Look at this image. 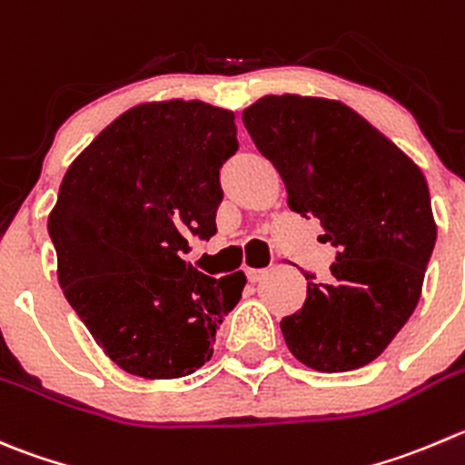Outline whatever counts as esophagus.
Returning a JSON list of instances; mask_svg holds the SVG:
<instances>
[{
    "instance_id": "1",
    "label": "esophagus",
    "mask_w": 465,
    "mask_h": 465,
    "mask_svg": "<svg viewBox=\"0 0 465 465\" xmlns=\"http://www.w3.org/2000/svg\"><path fill=\"white\" fill-rule=\"evenodd\" d=\"M265 274H268V270H265V268H250V270H247V279H250V282H254V283L261 282Z\"/></svg>"
}]
</instances>
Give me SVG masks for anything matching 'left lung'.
Wrapping results in <instances>:
<instances>
[{"instance_id":"1","label":"left lung","mask_w":465,"mask_h":465,"mask_svg":"<svg viewBox=\"0 0 465 465\" xmlns=\"http://www.w3.org/2000/svg\"><path fill=\"white\" fill-rule=\"evenodd\" d=\"M242 123L288 193L336 247L329 282L306 272V302L282 320L297 361L320 372L368 366L420 300L436 242L430 188L416 163L336 99L265 94Z\"/></svg>"}]
</instances>
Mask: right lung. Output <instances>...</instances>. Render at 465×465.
I'll return each mask as SVG.
<instances>
[{"mask_svg":"<svg viewBox=\"0 0 465 465\" xmlns=\"http://www.w3.org/2000/svg\"><path fill=\"white\" fill-rule=\"evenodd\" d=\"M236 115L211 104H138L67 168L49 213L58 283L111 361L145 380L204 366L245 274L209 277L182 254L215 233Z\"/></svg>","mask_w":465,"mask_h":465,"instance_id":"right-lung-1","label":"right lung"}]
</instances>
